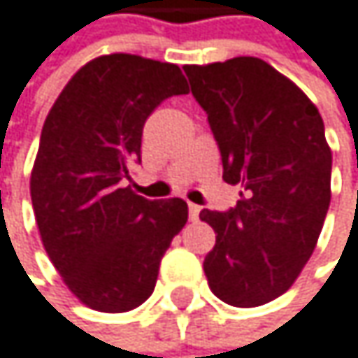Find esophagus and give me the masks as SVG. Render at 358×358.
<instances>
[{
    "mask_svg": "<svg viewBox=\"0 0 358 358\" xmlns=\"http://www.w3.org/2000/svg\"><path fill=\"white\" fill-rule=\"evenodd\" d=\"M198 215H200V206H198V204H189V219L196 221Z\"/></svg>",
    "mask_w": 358,
    "mask_h": 358,
    "instance_id": "34e87169",
    "label": "esophagus"
}]
</instances>
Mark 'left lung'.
I'll list each match as a JSON object with an SVG mask.
<instances>
[{"label":"left lung","mask_w":358,"mask_h":358,"mask_svg":"<svg viewBox=\"0 0 358 358\" xmlns=\"http://www.w3.org/2000/svg\"><path fill=\"white\" fill-rule=\"evenodd\" d=\"M183 71L208 115L223 181L243 187L228 213H200L215 230L208 287L230 306H264L295 282L323 230L331 200L323 117L299 86L255 57Z\"/></svg>","instance_id":"1"}]
</instances>
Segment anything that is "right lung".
I'll list each match as a JSON object with an SVG mask.
<instances>
[{
    "mask_svg": "<svg viewBox=\"0 0 358 358\" xmlns=\"http://www.w3.org/2000/svg\"><path fill=\"white\" fill-rule=\"evenodd\" d=\"M173 63L103 55L67 82L41 128L31 171L37 230L67 289L99 312H128L156 287L160 259L187 221L181 198L126 185L150 113L187 94Z\"/></svg>",
    "mask_w": 358,
    "mask_h": 358,
    "instance_id": "add662e5",
    "label": "right lung"
}]
</instances>
